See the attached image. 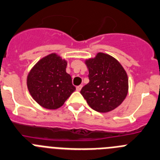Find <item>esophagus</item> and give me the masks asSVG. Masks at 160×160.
Here are the masks:
<instances>
[{
    "label": "esophagus",
    "mask_w": 160,
    "mask_h": 160,
    "mask_svg": "<svg viewBox=\"0 0 160 160\" xmlns=\"http://www.w3.org/2000/svg\"><path fill=\"white\" fill-rule=\"evenodd\" d=\"M82 87H83V86H82V85L77 86V91H80V90H81Z\"/></svg>",
    "instance_id": "34e87169"
}]
</instances>
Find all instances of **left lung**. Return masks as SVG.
<instances>
[{
	"label": "left lung",
	"instance_id": "left-lung-1",
	"mask_svg": "<svg viewBox=\"0 0 160 160\" xmlns=\"http://www.w3.org/2000/svg\"><path fill=\"white\" fill-rule=\"evenodd\" d=\"M89 83L80 93L96 112H109L123 103L128 92V77L121 64L107 53L98 52L84 60Z\"/></svg>",
	"mask_w": 160,
	"mask_h": 160
}]
</instances>
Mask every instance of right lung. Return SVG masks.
<instances>
[{"instance_id": "obj_1", "label": "right lung", "mask_w": 160, "mask_h": 160, "mask_svg": "<svg viewBox=\"0 0 160 160\" xmlns=\"http://www.w3.org/2000/svg\"><path fill=\"white\" fill-rule=\"evenodd\" d=\"M68 61L53 52L43 57L32 68L27 87L33 100L50 110L59 108L76 90L72 77L66 72Z\"/></svg>"}]
</instances>
